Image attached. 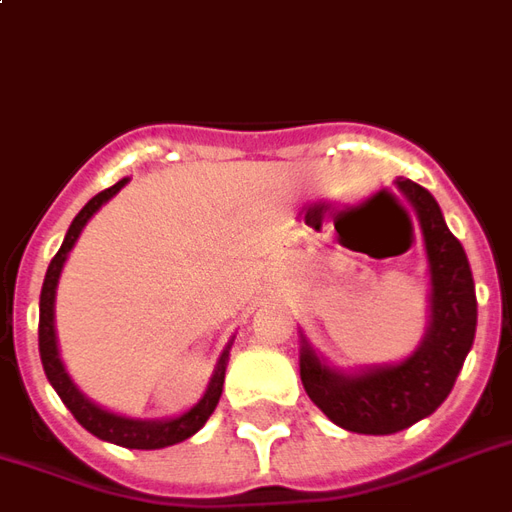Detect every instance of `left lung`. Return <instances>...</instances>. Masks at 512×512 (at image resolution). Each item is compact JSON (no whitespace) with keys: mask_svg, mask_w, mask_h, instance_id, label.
<instances>
[{"mask_svg":"<svg viewBox=\"0 0 512 512\" xmlns=\"http://www.w3.org/2000/svg\"><path fill=\"white\" fill-rule=\"evenodd\" d=\"M401 195L418 214L431 274V317L423 342L399 363L339 372L301 336V382L328 418L355 434H396L429 418L456 385L475 342L478 298L467 252L445 225L429 189L396 179Z\"/></svg>","mask_w":512,"mask_h":512,"instance_id":"8db88e82","label":"left lung"}]
</instances>
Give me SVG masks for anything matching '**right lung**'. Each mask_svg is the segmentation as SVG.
Returning <instances> with one entry per match:
<instances>
[{
  "label": "right lung",
  "mask_w": 512,
  "mask_h": 512,
  "mask_svg": "<svg viewBox=\"0 0 512 512\" xmlns=\"http://www.w3.org/2000/svg\"><path fill=\"white\" fill-rule=\"evenodd\" d=\"M130 179L116 181L113 187L102 189L100 195H94L86 206L78 211V217L73 219V225L67 230V236L62 241V249L56 252L51 266L45 271L43 293H40V358H43V369L48 382L54 385V391L59 393V399L64 401V407L73 412V418L81 423L83 429L92 431L94 437L105 439V442H113V445H121V448L132 450H157L168 448V445H176V442H184L195 431L203 429V423L208 420V415L217 410L219 396H222V385H225V369H227V352H230V344L225 347V352L219 355L217 369L211 374V382H208L203 399L189 407L187 412H181L176 418L165 420H140V418H124V415H116V412H108L97 407L94 401H89L78 391V385L70 380V374L64 369L62 358H59V344H56V325H54V301H56V285H59V276H62L64 260L70 255V249L75 246L81 230L86 227V222L97 214L102 208V203L119 192Z\"/></svg>",
  "instance_id": "1"
}]
</instances>
